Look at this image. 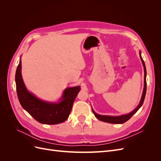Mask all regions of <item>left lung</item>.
Wrapping results in <instances>:
<instances>
[{"mask_svg":"<svg viewBox=\"0 0 161 161\" xmlns=\"http://www.w3.org/2000/svg\"><path fill=\"white\" fill-rule=\"evenodd\" d=\"M140 57L141 60H142V64L144 66V90H143V92H142V97H141V100H140V103L138 105L137 108H136L134 111H131V113L125 114V115H120V116H111V115H99V114H96L94 111V110L92 109V112H93L94 115H95V117L97 119L102 121H104V122L110 123V124H124L125 122V121H127L128 119H130L131 117H132V115L138 111V110L141 108V106L142 105V104L144 103V98H145L146 92H147V70H146L144 62L142 59V56H141V52L140 51Z\"/></svg>","mask_w":161,"mask_h":161,"instance_id":"obj_1","label":"left lung"}]
</instances>
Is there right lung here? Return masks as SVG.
Segmentation results:
<instances>
[{
    "label": "right lung",
    "mask_w": 161,
    "mask_h": 161,
    "mask_svg": "<svg viewBox=\"0 0 161 161\" xmlns=\"http://www.w3.org/2000/svg\"><path fill=\"white\" fill-rule=\"evenodd\" d=\"M21 60L15 73V82L18 99L23 107L38 122L43 124H58L65 121L70 114L73 103L79 93L80 86L66 89L60 101L50 103L38 99L29 92L22 79Z\"/></svg>",
    "instance_id": "add662e5"
}]
</instances>
